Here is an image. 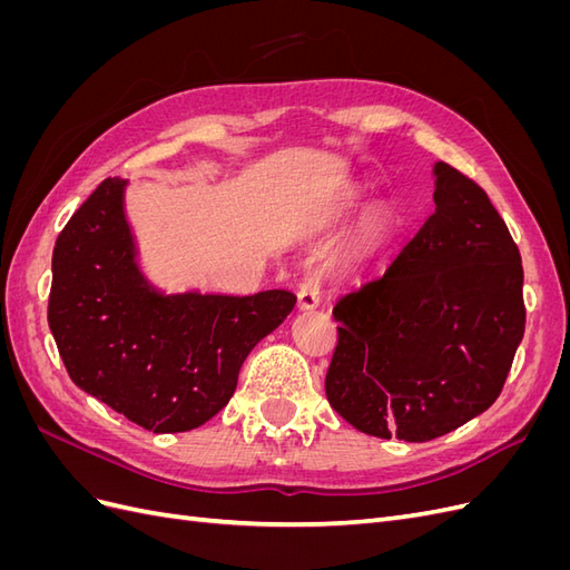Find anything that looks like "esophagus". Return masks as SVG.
<instances>
[{
    "label": "esophagus",
    "instance_id": "1",
    "mask_svg": "<svg viewBox=\"0 0 570 570\" xmlns=\"http://www.w3.org/2000/svg\"><path fill=\"white\" fill-rule=\"evenodd\" d=\"M321 302V278L318 275H308L297 289V306L302 312H312Z\"/></svg>",
    "mask_w": 570,
    "mask_h": 570
}]
</instances>
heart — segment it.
Returning <instances> with one entry per match:
<instances>
[{"mask_svg":"<svg viewBox=\"0 0 570 570\" xmlns=\"http://www.w3.org/2000/svg\"><path fill=\"white\" fill-rule=\"evenodd\" d=\"M390 228V218L383 209H368L356 226V247L361 252H373L383 243Z\"/></svg>","mask_w":570,"mask_h":570,"instance_id":"obj_1","label":"heart"}]
</instances>
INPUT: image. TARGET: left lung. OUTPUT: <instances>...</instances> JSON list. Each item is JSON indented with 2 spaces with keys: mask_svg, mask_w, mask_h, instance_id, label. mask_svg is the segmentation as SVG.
<instances>
[{
  "mask_svg": "<svg viewBox=\"0 0 570 570\" xmlns=\"http://www.w3.org/2000/svg\"><path fill=\"white\" fill-rule=\"evenodd\" d=\"M435 214L333 308L325 394L366 435L428 442L490 409L525 331L521 254L485 189L438 161Z\"/></svg>",
  "mask_w": 570,
  "mask_h": 570,
  "instance_id": "left-lung-1",
  "label": "left lung"
}]
</instances>
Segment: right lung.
<instances>
[{
    "label": "right lung",
    "mask_w": 570,
    "mask_h": 570,
    "mask_svg": "<svg viewBox=\"0 0 570 570\" xmlns=\"http://www.w3.org/2000/svg\"><path fill=\"white\" fill-rule=\"evenodd\" d=\"M126 187L107 178L57 237L49 331L80 390L145 430L185 433L230 402L247 354L297 297L166 295L140 268Z\"/></svg>",
    "instance_id": "obj_1"
}]
</instances>
